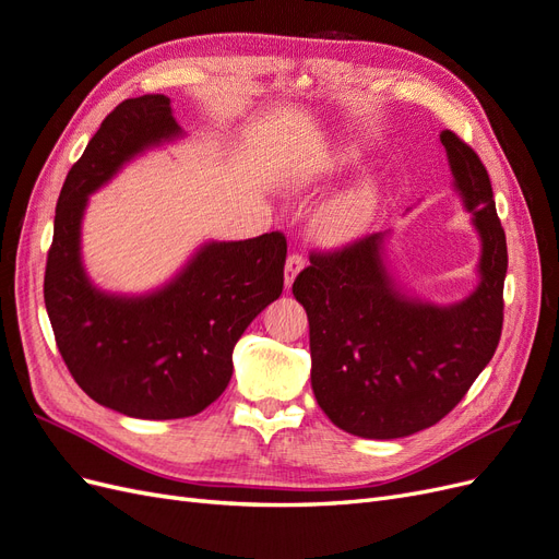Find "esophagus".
<instances>
[{"label":"esophagus","instance_id":"obj_1","mask_svg":"<svg viewBox=\"0 0 559 559\" xmlns=\"http://www.w3.org/2000/svg\"><path fill=\"white\" fill-rule=\"evenodd\" d=\"M302 267H306V259H302L300 253H292V257L286 259V265H284V286H286V289H292V284L298 277Z\"/></svg>","mask_w":559,"mask_h":559}]
</instances>
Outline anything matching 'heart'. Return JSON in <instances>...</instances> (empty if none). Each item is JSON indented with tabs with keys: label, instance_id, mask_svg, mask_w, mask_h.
Listing matches in <instances>:
<instances>
[{
	"label": "heart",
	"instance_id": "heart-1",
	"mask_svg": "<svg viewBox=\"0 0 559 559\" xmlns=\"http://www.w3.org/2000/svg\"><path fill=\"white\" fill-rule=\"evenodd\" d=\"M359 158L361 154L354 146H335L319 163L308 165L306 170L300 173V181H314L324 175L341 173L345 167L357 165ZM378 207L380 186L376 183V179L364 177L319 207L314 216V230L319 238L329 245L352 242L366 233L370 222L376 218Z\"/></svg>",
	"mask_w": 559,
	"mask_h": 559
}]
</instances>
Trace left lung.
I'll list each match as a JSON object with an SVG mask.
<instances>
[{"label": "left lung", "mask_w": 559, "mask_h": 559, "mask_svg": "<svg viewBox=\"0 0 559 559\" xmlns=\"http://www.w3.org/2000/svg\"><path fill=\"white\" fill-rule=\"evenodd\" d=\"M454 193L480 238L478 284L456 302L425 300L399 284L386 233L314 253L294 282L308 312L312 392L337 429L405 438L443 419L492 359L503 324L506 235L476 151L443 130Z\"/></svg>", "instance_id": "left-lung-1"}]
</instances>
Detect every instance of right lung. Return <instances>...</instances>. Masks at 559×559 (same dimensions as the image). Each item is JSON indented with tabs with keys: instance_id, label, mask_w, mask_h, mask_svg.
I'll return each instance as SVG.
<instances>
[{
	"instance_id": "obj_1",
	"label": "right lung",
	"mask_w": 559,
	"mask_h": 559,
	"mask_svg": "<svg viewBox=\"0 0 559 559\" xmlns=\"http://www.w3.org/2000/svg\"><path fill=\"white\" fill-rule=\"evenodd\" d=\"M183 134L170 97L118 105L62 183L46 261V312L72 378L99 405L138 419L191 417L222 396L235 343L284 289L282 233L200 245L146 294H111L88 277L81 257L88 198L130 160Z\"/></svg>"
}]
</instances>
